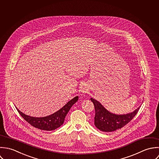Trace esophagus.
Wrapping results in <instances>:
<instances>
[{"mask_svg": "<svg viewBox=\"0 0 159 159\" xmlns=\"http://www.w3.org/2000/svg\"><path fill=\"white\" fill-rule=\"evenodd\" d=\"M80 92H82V93H87V87H81L80 88Z\"/></svg>", "mask_w": 159, "mask_h": 159, "instance_id": "34e87169", "label": "esophagus"}]
</instances>
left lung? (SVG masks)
Instances as JSON below:
<instances>
[{
  "label": "left lung",
  "instance_id": "1",
  "mask_svg": "<svg viewBox=\"0 0 159 159\" xmlns=\"http://www.w3.org/2000/svg\"><path fill=\"white\" fill-rule=\"evenodd\" d=\"M95 109V125L99 130L111 132L124 127L130 122L138 113L140 106L133 112L123 115H118L110 112L98 101L91 98Z\"/></svg>",
  "mask_w": 159,
  "mask_h": 159
}]
</instances>
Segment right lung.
<instances>
[{
    "instance_id": "obj_1",
    "label": "right lung",
    "mask_w": 159,
    "mask_h": 159,
    "mask_svg": "<svg viewBox=\"0 0 159 159\" xmlns=\"http://www.w3.org/2000/svg\"><path fill=\"white\" fill-rule=\"evenodd\" d=\"M78 99L79 96H75L67 102V104L57 112L43 117H34L27 116L21 112L17 107L16 108L21 117L33 127L42 130L52 131L59 128L63 124L65 117L67 112L74 103L78 101Z\"/></svg>"
}]
</instances>
